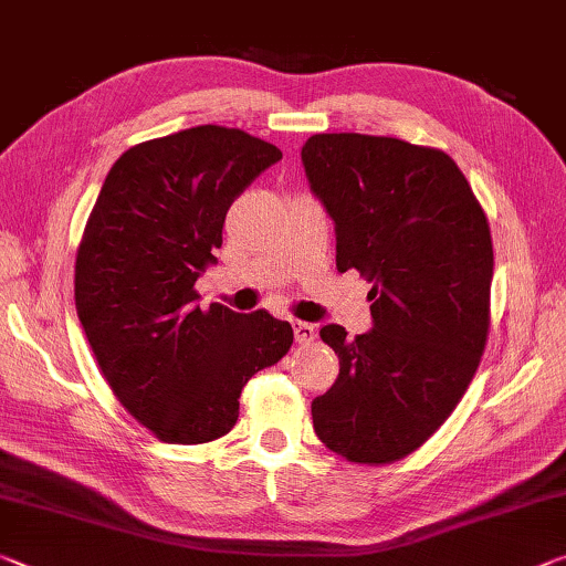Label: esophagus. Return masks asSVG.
I'll return each mask as SVG.
<instances>
[{
    "label": "esophagus",
    "mask_w": 566,
    "mask_h": 566,
    "mask_svg": "<svg viewBox=\"0 0 566 566\" xmlns=\"http://www.w3.org/2000/svg\"><path fill=\"white\" fill-rule=\"evenodd\" d=\"M292 327H294V339L300 344H310L317 339V329H314V324H310V322L296 319V322H292Z\"/></svg>",
    "instance_id": "obj_1"
}]
</instances>
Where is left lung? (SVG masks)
<instances>
[{
	"label": "left lung",
	"mask_w": 566,
	"mask_h": 566,
	"mask_svg": "<svg viewBox=\"0 0 566 566\" xmlns=\"http://www.w3.org/2000/svg\"><path fill=\"white\" fill-rule=\"evenodd\" d=\"M310 187L337 232V270L371 282V327L319 337L339 377L312 401L314 432L357 464H389L432 437L472 381L490 334V222L442 149L371 134H314Z\"/></svg>",
	"instance_id": "1"
}]
</instances>
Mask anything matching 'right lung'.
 Here are the masks:
<instances>
[{
	"mask_svg": "<svg viewBox=\"0 0 566 566\" xmlns=\"http://www.w3.org/2000/svg\"><path fill=\"white\" fill-rule=\"evenodd\" d=\"M282 159L242 129H181L114 161L74 266L76 314L114 397L169 444H205L237 424L249 379L290 352L270 312L199 310L227 209Z\"/></svg>",
	"mask_w": 566,
	"mask_h": 566,
	"instance_id": "add662e5",
	"label": "right lung"
}]
</instances>
